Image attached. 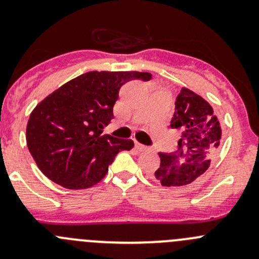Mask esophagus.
<instances>
[{"label":"esophagus","instance_id":"1","mask_svg":"<svg viewBox=\"0 0 259 259\" xmlns=\"http://www.w3.org/2000/svg\"><path fill=\"white\" fill-rule=\"evenodd\" d=\"M135 148H137V149H138V150H139V151H145V150H146V149H148V146H145V145L140 144V143L135 142Z\"/></svg>","mask_w":259,"mask_h":259}]
</instances>
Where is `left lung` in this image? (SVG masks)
<instances>
[{"mask_svg": "<svg viewBox=\"0 0 259 259\" xmlns=\"http://www.w3.org/2000/svg\"><path fill=\"white\" fill-rule=\"evenodd\" d=\"M170 127L182 134L178 149L174 153H159L160 168L155 178L164 187H182L209 168L221 143L222 129L209 103L187 88L177 96Z\"/></svg>", "mask_w": 259, "mask_h": 259, "instance_id": "obj_1", "label": "left lung"}]
</instances>
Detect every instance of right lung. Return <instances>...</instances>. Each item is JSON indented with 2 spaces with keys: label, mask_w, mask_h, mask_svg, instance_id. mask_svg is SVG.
Masks as SVG:
<instances>
[{
  "label": "right lung",
  "mask_w": 259,
  "mask_h": 259,
  "mask_svg": "<svg viewBox=\"0 0 259 259\" xmlns=\"http://www.w3.org/2000/svg\"><path fill=\"white\" fill-rule=\"evenodd\" d=\"M149 81L138 71H90L44 99L26 127L28 150L40 170L67 189H86L106 176L109 165L134 142L103 135L114 117L113 108L125 82Z\"/></svg>",
  "instance_id": "right-lung-1"
}]
</instances>
